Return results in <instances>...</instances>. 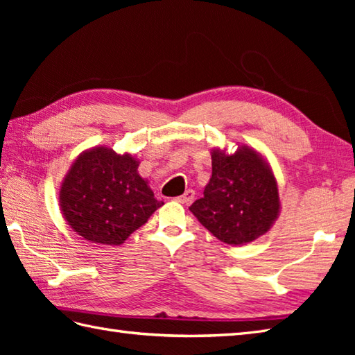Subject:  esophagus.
<instances>
[{"label": "esophagus", "mask_w": 355, "mask_h": 355, "mask_svg": "<svg viewBox=\"0 0 355 355\" xmlns=\"http://www.w3.org/2000/svg\"><path fill=\"white\" fill-rule=\"evenodd\" d=\"M195 198V192L192 189H187L183 195H180V197L177 198L180 202H183V205H189V202H192Z\"/></svg>", "instance_id": "obj_1"}]
</instances>
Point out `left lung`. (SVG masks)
Segmentation results:
<instances>
[{"mask_svg": "<svg viewBox=\"0 0 355 355\" xmlns=\"http://www.w3.org/2000/svg\"><path fill=\"white\" fill-rule=\"evenodd\" d=\"M189 210L223 243H252L277 218L276 180L263 158L250 148H241L233 155L215 150L205 197Z\"/></svg>", "mask_w": 355, "mask_h": 355, "instance_id": "1", "label": "left lung"}]
</instances>
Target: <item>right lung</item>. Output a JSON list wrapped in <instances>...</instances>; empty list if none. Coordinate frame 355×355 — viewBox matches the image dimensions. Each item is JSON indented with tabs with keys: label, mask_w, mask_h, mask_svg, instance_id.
Listing matches in <instances>:
<instances>
[{
	"label": "right lung",
	"mask_w": 355,
	"mask_h": 355,
	"mask_svg": "<svg viewBox=\"0 0 355 355\" xmlns=\"http://www.w3.org/2000/svg\"><path fill=\"white\" fill-rule=\"evenodd\" d=\"M131 155L94 148L73 163L59 200L67 223L96 244L119 245L163 202L154 198Z\"/></svg>",
	"instance_id": "obj_1"
}]
</instances>
